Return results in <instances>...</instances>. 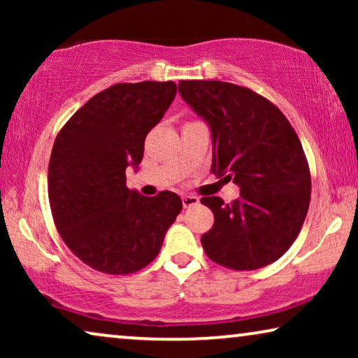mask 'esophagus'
<instances>
[{"mask_svg": "<svg viewBox=\"0 0 358 358\" xmlns=\"http://www.w3.org/2000/svg\"><path fill=\"white\" fill-rule=\"evenodd\" d=\"M199 197L197 195H184L182 197V205L184 208H189V207H194V205H199Z\"/></svg>", "mask_w": 358, "mask_h": 358, "instance_id": "obj_1", "label": "esophagus"}]
</instances>
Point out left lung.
<instances>
[{"instance_id": "1", "label": "left lung", "mask_w": 358, "mask_h": 358, "mask_svg": "<svg viewBox=\"0 0 358 358\" xmlns=\"http://www.w3.org/2000/svg\"><path fill=\"white\" fill-rule=\"evenodd\" d=\"M179 94L208 125L212 173L239 187V199L200 202L215 223L202 236L213 262L254 271L288 251L310 207L311 178L300 138L266 97L231 83L180 81Z\"/></svg>"}]
</instances>
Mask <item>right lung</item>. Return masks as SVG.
<instances>
[{"label":"right lung","mask_w":358,"mask_h":358,"mask_svg":"<svg viewBox=\"0 0 358 358\" xmlns=\"http://www.w3.org/2000/svg\"><path fill=\"white\" fill-rule=\"evenodd\" d=\"M173 81L114 85L66 122L48 164V200L70 251L104 273H131L158 256L182 210L178 194L145 197L127 187L145 138L176 97Z\"/></svg>","instance_id":"right-lung-1"}]
</instances>
